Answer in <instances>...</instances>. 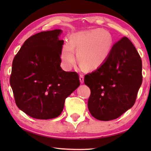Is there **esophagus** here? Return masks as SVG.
<instances>
[{"instance_id":"34e87169","label":"esophagus","mask_w":151,"mask_h":151,"mask_svg":"<svg viewBox=\"0 0 151 151\" xmlns=\"http://www.w3.org/2000/svg\"><path fill=\"white\" fill-rule=\"evenodd\" d=\"M80 81H81V83H84V76L82 74L80 75Z\"/></svg>"}]
</instances>
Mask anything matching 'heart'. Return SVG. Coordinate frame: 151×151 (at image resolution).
<instances>
[{"label":"heart","instance_id":"heart-1","mask_svg":"<svg viewBox=\"0 0 151 151\" xmlns=\"http://www.w3.org/2000/svg\"><path fill=\"white\" fill-rule=\"evenodd\" d=\"M70 43H65L60 52V59L64 69L69 70L75 63V50L82 69L95 70L108 59L112 47V38L107 32L95 29L73 34Z\"/></svg>","mask_w":151,"mask_h":151}]
</instances>
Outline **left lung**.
Returning <instances> with one entry per match:
<instances>
[{
    "label": "left lung",
    "instance_id": "left-lung-1",
    "mask_svg": "<svg viewBox=\"0 0 151 151\" xmlns=\"http://www.w3.org/2000/svg\"><path fill=\"white\" fill-rule=\"evenodd\" d=\"M142 78L139 54L123 37L112 46L103 65L84 76L91 90L88 106L92 116L104 121L120 117L135 103Z\"/></svg>",
    "mask_w": 151,
    "mask_h": 151
}]
</instances>
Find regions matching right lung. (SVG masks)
Returning <instances> with one entry per match:
<instances>
[{
    "label": "right lung",
    "instance_id": "right-lung-1",
    "mask_svg": "<svg viewBox=\"0 0 151 151\" xmlns=\"http://www.w3.org/2000/svg\"><path fill=\"white\" fill-rule=\"evenodd\" d=\"M61 30L41 32L24 41L12 63L11 87L17 107L38 119L55 118L80 86L76 72L60 67Z\"/></svg>",
    "mask_w": 151,
    "mask_h": 151
}]
</instances>
